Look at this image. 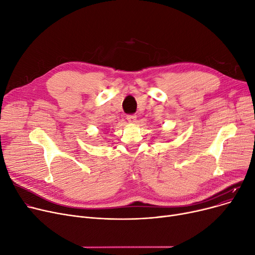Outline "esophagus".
<instances>
[{
  "instance_id": "obj_1",
  "label": "esophagus",
  "mask_w": 255,
  "mask_h": 255,
  "mask_svg": "<svg viewBox=\"0 0 255 255\" xmlns=\"http://www.w3.org/2000/svg\"><path fill=\"white\" fill-rule=\"evenodd\" d=\"M136 116L135 115H129V116H127V120H128V122L129 123H135L136 122Z\"/></svg>"
}]
</instances>
